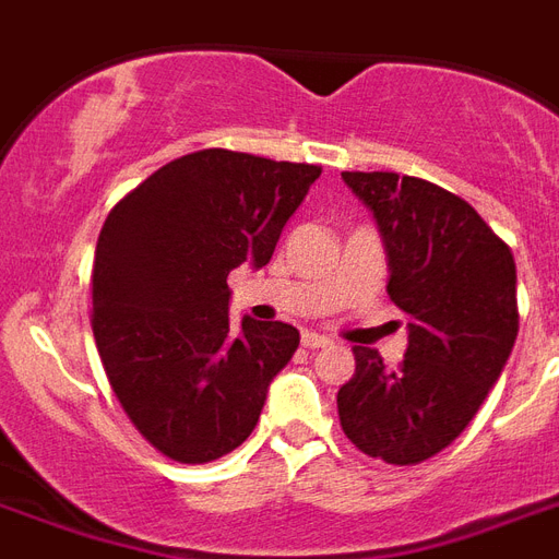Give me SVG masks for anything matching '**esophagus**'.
Wrapping results in <instances>:
<instances>
[{
  "mask_svg": "<svg viewBox=\"0 0 559 559\" xmlns=\"http://www.w3.org/2000/svg\"><path fill=\"white\" fill-rule=\"evenodd\" d=\"M301 342H305V348L316 350V348H331L333 340H328V336H319V333H305L301 336Z\"/></svg>",
  "mask_w": 559,
  "mask_h": 559,
  "instance_id": "34e87169",
  "label": "esophagus"
}]
</instances>
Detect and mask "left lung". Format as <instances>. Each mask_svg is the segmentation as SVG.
<instances>
[{
	"mask_svg": "<svg viewBox=\"0 0 559 559\" xmlns=\"http://www.w3.org/2000/svg\"><path fill=\"white\" fill-rule=\"evenodd\" d=\"M342 179L373 214L389 296L408 316L397 368L354 348L357 371L336 397L342 429L371 459L420 464L467 429L511 357L516 263L469 202L426 179Z\"/></svg>",
	"mask_w": 559,
	"mask_h": 559,
	"instance_id": "obj_1",
	"label": "left lung"
}]
</instances>
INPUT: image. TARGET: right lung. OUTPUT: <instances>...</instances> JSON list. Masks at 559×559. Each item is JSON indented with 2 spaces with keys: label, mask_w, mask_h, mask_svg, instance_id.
I'll use <instances>...</instances> for the list:
<instances>
[{
  "label": "right lung",
  "mask_w": 559,
  "mask_h": 559,
  "mask_svg": "<svg viewBox=\"0 0 559 559\" xmlns=\"http://www.w3.org/2000/svg\"><path fill=\"white\" fill-rule=\"evenodd\" d=\"M322 168L200 151L127 193L100 228L92 331L121 406L168 459L205 464L252 435L298 348L284 322H228V272L266 266Z\"/></svg>",
  "instance_id": "right-lung-1"
}]
</instances>
